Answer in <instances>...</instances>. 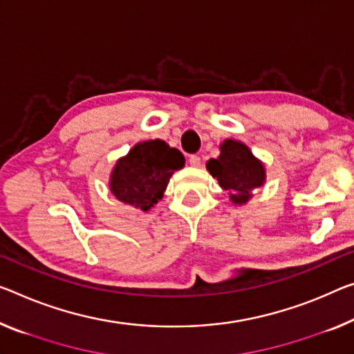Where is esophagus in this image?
Returning a JSON list of instances; mask_svg holds the SVG:
<instances>
[{"label":"esophagus","mask_w":354,"mask_h":354,"mask_svg":"<svg viewBox=\"0 0 354 354\" xmlns=\"http://www.w3.org/2000/svg\"><path fill=\"white\" fill-rule=\"evenodd\" d=\"M189 165H192L193 167H198V166H201V158H199V156L198 155H192V156H189Z\"/></svg>","instance_id":"34e87169"}]
</instances>
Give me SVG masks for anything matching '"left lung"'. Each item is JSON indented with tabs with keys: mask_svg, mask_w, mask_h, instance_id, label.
<instances>
[{
	"mask_svg": "<svg viewBox=\"0 0 354 354\" xmlns=\"http://www.w3.org/2000/svg\"><path fill=\"white\" fill-rule=\"evenodd\" d=\"M207 169L220 187L230 193L234 204H245L252 198L250 192L261 187L266 177L264 166L248 147L231 139L223 142L218 158L209 160Z\"/></svg>",
	"mask_w": 354,
	"mask_h": 354,
	"instance_id": "left-lung-1",
	"label": "left lung"
}]
</instances>
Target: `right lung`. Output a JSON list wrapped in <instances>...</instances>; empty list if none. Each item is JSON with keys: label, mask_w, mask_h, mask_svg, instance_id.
<instances>
[{"label": "right lung", "mask_w": 354, "mask_h": 354, "mask_svg": "<svg viewBox=\"0 0 354 354\" xmlns=\"http://www.w3.org/2000/svg\"><path fill=\"white\" fill-rule=\"evenodd\" d=\"M183 165V155L165 140L140 142L113 167L111 192L122 203L147 212L162 198L174 171Z\"/></svg>", "instance_id": "right-lung-1"}]
</instances>
